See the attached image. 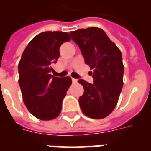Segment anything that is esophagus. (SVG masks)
<instances>
[{
  "mask_svg": "<svg viewBox=\"0 0 151 151\" xmlns=\"http://www.w3.org/2000/svg\"><path fill=\"white\" fill-rule=\"evenodd\" d=\"M72 81H73V83H76V82H77V79L72 78Z\"/></svg>",
  "mask_w": 151,
  "mask_h": 151,
  "instance_id": "1",
  "label": "esophagus"
}]
</instances>
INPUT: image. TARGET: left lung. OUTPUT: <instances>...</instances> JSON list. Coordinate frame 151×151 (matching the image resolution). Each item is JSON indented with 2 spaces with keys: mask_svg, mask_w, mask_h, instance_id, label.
<instances>
[{
  "mask_svg": "<svg viewBox=\"0 0 151 151\" xmlns=\"http://www.w3.org/2000/svg\"><path fill=\"white\" fill-rule=\"evenodd\" d=\"M82 52L86 65L94 71V83L79 79L84 88L79 97L82 112L92 119L108 116L116 108L123 86L124 65L120 49L104 30L98 27L70 32Z\"/></svg>",
  "mask_w": 151,
  "mask_h": 151,
  "instance_id": "1",
  "label": "left lung"
}]
</instances>
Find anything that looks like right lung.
Here are the masks:
<instances>
[{
	"instance_id": "obj_1",
	"label": "right lung",
	"mask_w": 151,
	"mask_h": 151,
	"mask_svg": "<svg viewBox=\"0 0 151 151\" xmlns=\"http://www.w3.org/2000/svg\"><path fill=\"white\" fill-rule=\"evenodd\" d=\"M70 40L67 32H42L31 40L22 55L18 83L23 102L28 111L40 120H53L59 116L63 99L72 84L70 77L50 74L52 64L59 58L60 47Z\"/></svg>"
}]
</instances>
